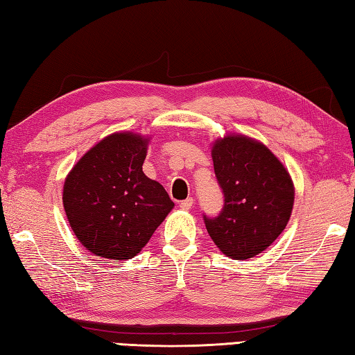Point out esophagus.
<instances>
[{
	"label": "esophagus",
	"mask_w": 355,
	"mask_h": 355,
	"mask_svg": "<svg viewBox=\"0 0 355 355\" xmlns=\"http://www.w3.org/2000/svg\"><path fill=\"white\" fill-rule=\"evenodd\" d=\"M193 198L192 197H189V198H186V200H183L182 202H180V207H182L183 210H189L192 206H193Z\"/></svg>",
	"instance_id": "34e87169"
}]
</instances>
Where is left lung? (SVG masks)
<instances>
[{
	"label": "left lung",
	"instance_id": "1",
	"mask_svg": "<svg viewBox=\"0 0 355 355\" xmlns=\"http://www.w3.org/2000/svg\"><path fill=\"white\" fill-rule=\"evenodd\" d=\"M224 205L205 218L218 248L232 259H248L275 243L290 220L294 187L284 164L262 143L227 135L212 149Z\"/></svg>",
	"mask_w": 355,
	"mask_h": 355
}]
</instances>
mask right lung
I'll use <instances>...</instances> for the list:
<instances>
[{
	"instance_id": "1",
	"label": "right lung",
	"mask_w": 355,
	"mask_h": 355,
	"mask_svg": "<svg viewBox=\"0 0 355 355\" xmlns=\"http://www.w3.org/2000/svg\"><path fill=\"white\" fill-rule=\"evenodd\" d=\"M148 140L131 132L105 137L74 164L64 184V209L87 250L131 259L163 223L173 202L141 171Z\"/></svg>"
}]
</instances>
